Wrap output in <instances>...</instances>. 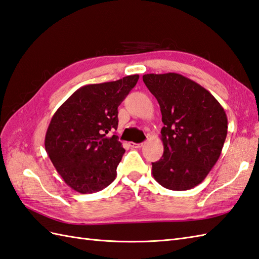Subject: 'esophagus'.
Instances as JSON below:
<instances>
[{
	"label": "esophagus",
	"instance_id": "esophagus-1",
	"mask_svg": "<svg viewBox=\"0 0 259 259\" xmlns=\"http://www.w3.org/2000/svg\"><path fill=\"white\" fill-rule=\"evenodd\" d=\"M129 146L131 148H135V149H138V148H141L142 146H144V144H135V142H130Z\"/></svg>",
	"mask_w": 259,
	"mask_h": 259
}]
</instances>
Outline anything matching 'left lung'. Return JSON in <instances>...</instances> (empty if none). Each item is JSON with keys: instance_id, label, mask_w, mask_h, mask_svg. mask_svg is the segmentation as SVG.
Here are the masks:
<instances>
[{"instance_id": "obj_1", "label": "left lung", "mask_w": 259, "mask_h": 259, "mask_svg": "<svg viewBox=\"0 0 259 259\" xmlns=\"http://www.w3.org/2000/svg\"><path fill=\"white\" fill-rule=\"evenodd\" d=\"M142 80L156 97L163 122V155L152 162L153 178L170 190L194 188L221 156L226 112L210 92L181 74L150 73Z\"/></svg>"}]
</instances>
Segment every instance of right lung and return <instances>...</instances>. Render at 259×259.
Masks as SVG:
<instances>
[{
	"instance_id": "add662e5",
	"label": "right lung",
	"mask_w": 259,
	"mask_h": 259,
	"mask_svg": "<svg viewBox=\"0 0 259 259\" xmlns=\"http://www.w3.org/2000/svg\"><path fill=\"white\" fill-rule=\"evenodd\" d=\"M139 75L81 87L62 103L48 126L45 146L64 183L80 194L106 188L117 177L124 149L118 137V107Z\"/></svg>"
}]
</instances>
